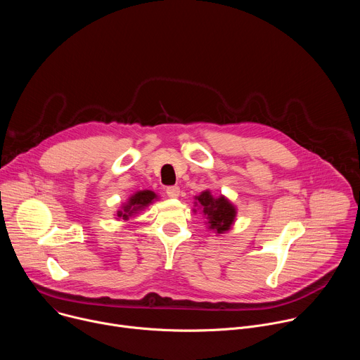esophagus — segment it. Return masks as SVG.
Listing matches in <instances>:
<instances>
[{
    "label": "esophagus",
    "instance_id": "obj_1",
    "mask_svg": "<svg viewBox=\"0 0 360 360\" xmlns=\"http://www.w3.org/2000/svg\"><path fill=\"white\" fill-rule=\"evenodd\" d=\"M179 192H181V189H179L178 186H168V188H167V195H168L169 198H178V196H179Z\"/></svg>",
    "mask_w": 360,
    "mask_h": 360
}]
</instances>
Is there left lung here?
Returning a JSON list of instances; mask_svg holds the SVG:
<instances>
[{
    "label": "left lung",
    "instance_id": "1",
    "mask_svg": "<svg viewBox=\"0 0 360 360\" xmlns=\"http://www.w3.org/2000/svg\"><path fill=\"white\" fill-rule=\"evenodd\" d=\"M192 211L193 214H202L207 228L214 231L217 235L229 232L235 225L238 215V208L225 195L214 196L210 189L195 195Z\"/></svg>",
    "mask_w": 360,
    "mask_h": 360
}]
</instances>
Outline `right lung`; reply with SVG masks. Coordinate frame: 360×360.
<instances>
[{
  "label": "right lung",
  "mask_w": 360,
  "mask_h": 360,
  "mask_svg": "<svg viewBox=\"0 0 360 360\" xmlns=\"http://www.w3.org/2000/svg\"><path fill=\"white\" fill-rule=\"evenodd\" d=\"M160 196L150 189H142L134 192L124 203H121L120 210L114 214L115 219L129 221V218H135L139 212L145 211L150 203L158 200Z\"/></svg>",
  "instance_id": "add662e5"
}]
</instances>
